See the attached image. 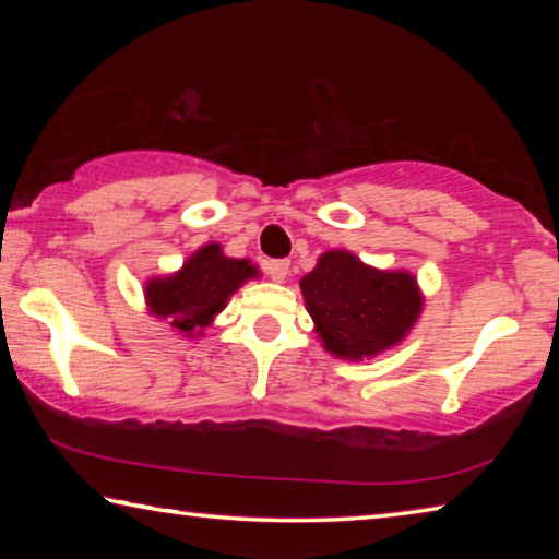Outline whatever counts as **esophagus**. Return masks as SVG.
I'll list each match as a JSON object with an SVG mask.
<instances>
[{"label":"esophagus","mask_w":559,"mask_h":559,"mask_svg":"<svg viewBox=\"0 0 559 559\" xmlns=\"http://www.w3.org/2000/svg\"><path fill=\"white\" fill-rule=\"evenodd\" d=\"M288 269H290V263H288V261H283V259H278V261H269V263H266V273H269V278H271V281H276V283H283V281H286V276H288Z\"/></svg>","instance_id":"1"}]
</instances>
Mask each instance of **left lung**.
<instances>
[{
  "label": "left lung",
  "instance_id": "obj_1",
  "mask_svg": "<svg viewBox=\"0 0 559 559\" xmlns=\"http://www.w3.org/2000/svg\"><path fill=\"white\" fill-rule=\"evenodd\" d=\"M308 313L330 353L372 357L400 343L421 310L414 276L377 271L347 251H328L300 281Z\"/></svg>",
  "mask_w": 559,
  "mask_h": 559
}]
</instances>
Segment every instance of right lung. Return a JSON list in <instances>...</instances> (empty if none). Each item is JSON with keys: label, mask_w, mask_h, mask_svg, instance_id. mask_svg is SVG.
Instances as JSON below:
<instances>
[{"label": "right lung", "mask_w": 559, "mask_h": 559, "mask_svg": "<svg viewBox=\"0 0 559 559\" xmlns=\"http://www.w3.org/2000/svg\"><path fill=\"white\" fill-rule=\"evenodd\" d=\"M251 276H257V269L249 266V261L226 259L219 246L210 243L175 276L147 283V306L179 333L192 335L194 330L210 325L226 298Z\"/></svg>", "instance_id": "obj_1"}]
</instances>
